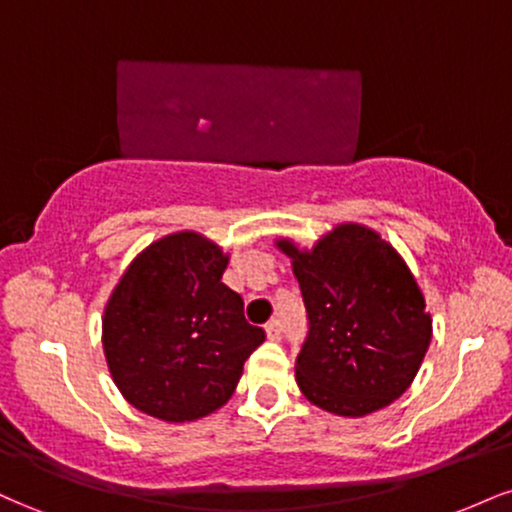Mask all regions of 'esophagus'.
I'll list each match as a JSON object with an SVG mask.
<instances>
[{
  "instance_id": "obj_1",
  "label": "esophagus",
  "mask_w": 512,
  "mask_h": 512,
  "mask_svg": "<svg viewBox=\"0 0 512 512\" xmlns=\"http://www.w3.org/2000/svg\"><path fill=\"white\" fill-rule=\"evenodd\" d=\"M264 330H267L269 339H281V334H284V325H281L279 317H274V320L267 322V327H264Z\"/></svg>"
}]
</instances>
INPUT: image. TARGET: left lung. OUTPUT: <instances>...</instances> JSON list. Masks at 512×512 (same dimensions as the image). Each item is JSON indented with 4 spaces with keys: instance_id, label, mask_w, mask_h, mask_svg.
Instances as JSON below:
<instances>
[{
    "instance_id": "8db88e82",
    "label": "left lung",
    "mask_w": 512,
    "mask_h": 512,
    "mask_svg": "<svg viewBox=\"0 0 512 512\" xmlns=\"http://www.w3.org/2000/svg\"><path fill=\"white\" fill-rule=\"evenodd\" d=\"M276 245L293 260L308 313L296 358L303 395L339 416L395 402L431 344L424 293L397 250L358 223L337 226L310 252Z\"/></svg>"
}]
</instances>
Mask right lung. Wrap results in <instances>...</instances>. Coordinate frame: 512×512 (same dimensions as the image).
I'll return each mask as SVG.
<instances>
[{"label":"right lung","mask_w":512,"mask_h":512,"mask_svg":"<svg viewBox=\"0 0 512 512\" xmlns=\"http://www.w3.org/2000/svg\"><path fill=\"white\" fill-rule=\"evenodd\" d=\"M228 257L199 233H173L137 257L110 296L103 349L115 385L156 419L195 421L231 399L264 342L221 281Z\"/></svg>","instance_id":"obj_1"}]
</instances>
